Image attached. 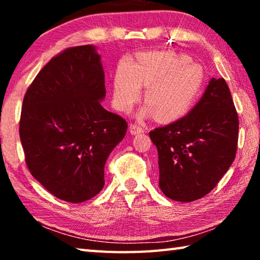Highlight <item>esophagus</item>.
Returning a JSON list of instances; mask_svg holds the SVG:
<instances>
[{
	"label": "esophagus",
	"mask_w": 260,
	"mask_h": 260,
	"mask_svg": "<svg viewBox=\"0 0 260 260\" xmlns=\"http://www.w3.org/2000/svg\"><path fill=\"white\" fill-rule=\"evenodd\" d=\"M129 133L132 135H136V134H140V133H143V128L139 125H131L129 126Z\"/></svg>",
	"instance_id": "34e87169"
}]
</instances>
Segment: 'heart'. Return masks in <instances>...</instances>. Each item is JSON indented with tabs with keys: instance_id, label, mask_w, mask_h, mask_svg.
<instances>
[{
	"instance_id": "obj_1",
	"label": "heart",
	"mask_w": 260,
	"mask_h": 260,
	"mask_svg": "<svg viewBox=\"0 0 260 260\" xmlns=\"http://www.w3.org/2000/svg\"><path fill=\"white\" fill-rule=\"evenodd\" d=\"M204 81L203 68L187 55L174 51L143 52L136 56L133 65L124 60L117 68L113 105L122 113L131 112L144 86L148 105L139 112V119L155 116L161 122L175 121L193 108Z\"/></svg>"
}]
</instances>
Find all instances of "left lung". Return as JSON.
Listing matches in <instances>:
<instances>
[{"label":"left lung","instance_id":"1","mask_svg":"<svg viewBox=\"0 0 260 260\" xmlns=\"http://www.w3.org/2000/svg\"><path fill=\"white\" fill-rule=\"evenodd\" d=\"M159 188L169 199L192 202L209 193L236 155L239 117L226 81L212 78L187 116L151 131Z\"/></svg>","mask_w":260,"mask_h":260}]
</instances>
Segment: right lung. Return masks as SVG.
<instances>
[{
  "instance_id": "1",
  "label": "right lung",
  "mask_w": 260,
  "mask_h": 260,
  "mask_svg": "<svg viewBox=\"0 0 260 260\" xmlns=\"http://www.w3.org/2000/svg\"><path fill=\"white\" fill-rule=\"evenodd\" d=\"M101 55L93 45L54 57L28 87L19 136L30 174L57 199L81 203L104 187V165L126 121L102 107Z\"/></svg>"
}]
</instances>
